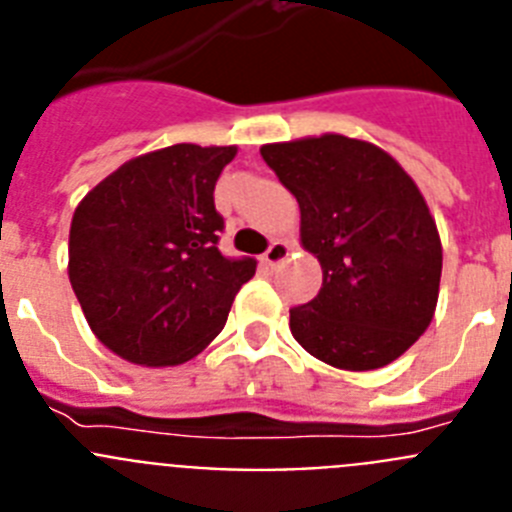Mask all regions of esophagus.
I'll use <instances>...</instances> for the list:
<instances>
[{"label":"esophagus","mask_w":512,"mask_h":512,"mask_svg":"<svg viewBox=\"0 0 512 512\" xmlns=\"http://www.w3.org/2000/svg\"><path fill=\"white\" fill-rule=\"evenodd\" d=\"M289 256V243H284V241H274L271 243L269 248H266V253H264V264L269 266V269H277L279 264H282L284 259H287Z\"/></svg>","instance_id":"1"}]
</instances>
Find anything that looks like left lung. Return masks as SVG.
Masks as SVG:
<instances>
[{
	"mask_svg": "<svg viewBox=\"0 0 512 512\" xmlns=\"http://www.w3.org/2000/svg\"><path fill=\"white\" fill-rule=\"evenodd\" d=\"M300 202V241L323 266L318 297L289 310L307 354L346 372L400 359L431 325L441 284L436 220L408 171L374 143L325 133L261 146Z\"/></svg>",
	"mask_w": 512,
	"mask_h": 512,
	"instance_id": "8db88e82",
	"label": "left lung"
}]
</instances>
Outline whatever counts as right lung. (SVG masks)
Listing matches in <instances>:
<instances>
[{
	"label": "right lung",
	"mask_w": 512,
	"mask_h": 512,
	"mask_svg": "<svg viewBox=\"0 0 512 512\" xmlns=\"http://www.w3.org/2000/svg\"><path fill=\"white\" fill-rule=\"evenodd\" d=\"M235 146L176 143L130 158L79 202L69 279L104 346L140 366L194 359L223 330L253 259H225L215 184Z\"/></svg>",
	"instance_id": "right-lung-1"
}]
</instances>
